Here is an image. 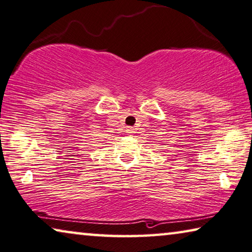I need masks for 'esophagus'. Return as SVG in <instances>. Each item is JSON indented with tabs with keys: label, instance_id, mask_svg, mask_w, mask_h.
<instances>
[{
	"label": "esophagus",
	"instance_id": "obj_1",
	"mask_svg": "<svg viewBox=\"0 0 252 252\" xmlns=\"http://www.w3.org/2000/svg\"><path fill=\"white\" fill-rule=\"evenodd\" d=\"M126 131L127 134H132L134 132V129H133V127H126Z\"/></svg>",
	"mask_w": 252,
	"mask_h": 252
}]
</instances>
